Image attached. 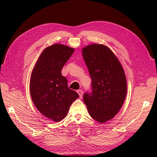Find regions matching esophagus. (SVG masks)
Listing matches in <instances>:
<instances>
[{
  "mask_svg": "<svg viewBox=\"0 0 157 157\" xmlns=\"http://www.w3.org/2000/svg\"><path fill=\"white\" fill-rule=\"evenodd\" d=\"M77 93L79 94V96H80V98H82V96H83V91H82V90H77Z\"/></svg>",
  "mask_w": 157,
  "mask_h": 157,
  "instance_id": "obj_1",
  "label": "esophagus"
}]
</instances>
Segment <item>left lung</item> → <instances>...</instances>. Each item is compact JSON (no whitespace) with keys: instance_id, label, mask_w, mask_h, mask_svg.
Returning a JSON list of instances; mask_svg holds the SVG:
<instances>
[{"instance_id":"1","label":"left lung","mask_w":157,"mask_h":157,"mask_svg":"<svg viewBox=\"0 0 157 157\" xmlns=\"http://www.w3.org/2000/svg\"><path fill=\"white\" fill-rule=\"evenodd\" d=\"M82 56L92 78V92L84 94L90 115L104 123L112 119L124 103L127 91L124 69L107 46L93 44L82 49Z\"/></svg>"}]
</instances>
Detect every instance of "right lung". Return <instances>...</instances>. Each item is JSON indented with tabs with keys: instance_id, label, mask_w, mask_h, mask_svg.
Listing matches in <instances>:
<instances>
[{
	"instance_id": "obj_1",
	"label": "right lung",
	"mask_w": 157,
	"mask_h": 157,
	"mask_svg": "<svg viewBox=\"0 0 157 157\" xmlns=\"http://www.w3.org/2000/svg\"><path fill=\"white\" fill-rule=\"evenodd\" d=\"M74 51L59 44L47 47L31 73L29 87L33 103L42 115L54 122L63 120L71 104L79 97L68 88L67 78L61 75V69Z\"/></svg>"
}]
</instances>
